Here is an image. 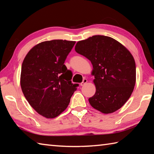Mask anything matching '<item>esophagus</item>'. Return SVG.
I'll use <instances>...</instances> for the list:
<instances>
[{
    "mask_svg": "<svg viewBox=\"0 0 154 154\" xmlns=\"http://www.w3.org/2000/svg\"><path fill=\"white\" fill-rule=\"evenodd\" d=\"M87 83V79H84L83 80L82 82H81V83H80V85H81V86H84Z\"/></svg>",
    "mask_w": 154,
    "mask_h": 154,
    "instance_id": "obj_1",
    "label": "esophagus"
}]
</instances>
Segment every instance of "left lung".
Instances as JSON below:
<instances>
[{
	"label": "left lung",
	"mask_w": 154,
	"mask_h": 154,
	"mask_svg": "<svg viewBox=\"0 0 154 154\" xmlns=\"http://www.w3.org/2000/svg\"><path fill=\"white\" fill-rule=\"evenodd\" d=\"M75 50L93 65L96 92L89 99L91 105L104 114L120 109L136 83V63L131 53L114 39L100 35L78 42Z\"/></svg>",
	"instance_id": "left-lung-1"
}]
</instances>
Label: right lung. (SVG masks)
<instances>
[{"mask_svg": "<svg viewBox=\"0 0 154 154\" xmlns=\"http://www.w3.org/2000/svg\"><path fill=\"white\" fill-rule=\"evenodd\" d=\"M75 42L45 41L35 45L22 65L20 85L30 106L47 119L67 109L79 84L71 83L72 73L64 65Z\"/></svg>", "mask_w": 154, "mask_h": 154, "instance_id": "obj_1", "label": "right lung"}]
</instances>
